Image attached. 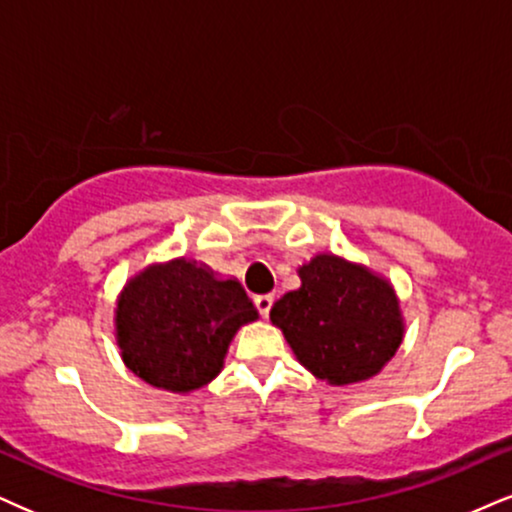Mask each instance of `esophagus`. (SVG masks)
I'll list each match as a JSON object with an SVG mask.
<instances>
[{"instance_id":"obj_1","label":"esophagus","mask_w":512,"mask_h":512,"mask_svg":"<svg viewBox=\"0 0 512 512\" xmlns=\"http://www.w3.org/2000/svg\"><path fill=\"white\" fill-rule=\"evenodd\" d=\"M272 303H274V295L272 293L255 295V307H257V310H260L262 317L269 315V310H272Z\"/></svg>"}]
</instances>
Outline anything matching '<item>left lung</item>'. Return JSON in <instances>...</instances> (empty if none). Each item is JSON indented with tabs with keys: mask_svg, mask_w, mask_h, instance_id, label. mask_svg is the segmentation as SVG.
I'll return each mask as SVG.
<instances>
[{
	"mask_svg": "<svg viewBox=\"0 0 512 512\" xmlns=\"http://www.w3.org/2000/svg\"><path fill=\"white\" fill-rule=\"evenodd\" d=\"M298 276L300 286L276 300L269 319L300 365L331 386L377 377L405 336L391 281L334 252H319Z\"/></svg>",
	"mask_w": 512,
	"mask_h": 512,
	"instance_id": "obj_1",
	"label": "left lung"
}]
</instances>
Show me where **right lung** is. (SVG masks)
I'll list each match as a JSON object with an SVG mask.
<instances>
[{
    "mask_svg": "<svg viewBox=\"0 0 512 512\" xmlns=\"http://www.w3.org/2000/svg\"><path fill=\"white\" fill-rule=\"evenodd\" d=\"M257 310L238 279L186 257L147 264L116 298L121 360L155 389L193 393L224 369L240 326Z\"/></svg>",
    "mask_w": 512,
    "mask_h": 512,
    "instance_id": "obj_1",
    "label": "right lung"
}]
</instances>
